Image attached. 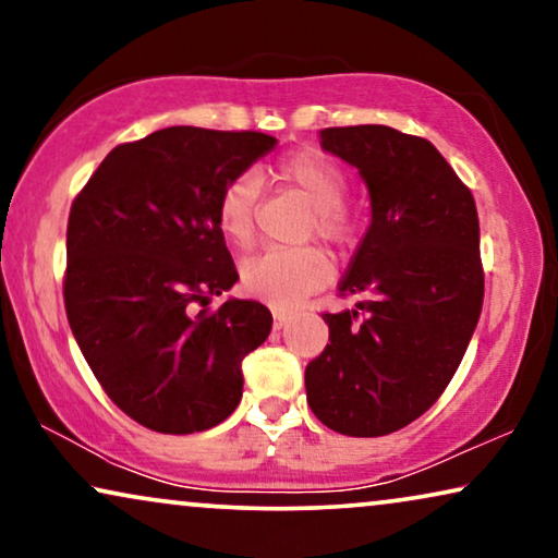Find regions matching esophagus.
<instances>
[{"mask_svg":"<svg viewBox=\"0 0 558 558\" xmlns=\"http://www.w3.org/2000/svg\"><path fill=\"white\" fill-rule=\"evenodd\" d=\"M289 319H292V315H289V312L274 310V330H281V327H284Z\"/></svg>","mask_w":558,"mask_h":558,"instance_id":"1","label":"esophagus"}]
</instances>
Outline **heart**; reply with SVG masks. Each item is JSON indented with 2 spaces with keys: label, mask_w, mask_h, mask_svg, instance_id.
Wrapping results in <instances>:
<instances>
[{
  "label": "heart",
  "mask_w": 558,
  "mask_h": 558,
  "mask_svg": "<svg viewBox=\"0 0 558 558\" xmlns=\"http://www.w3.org/2000/svg\"><path fill=\"white\" fill-rule=\"evenodd\" d=\"M281 185L292 187L312 205L307 239L319 235L327 246L345 248L355 241L357 220L348 208V174L325 151L304 147L284 155L274 167ZM262 182L254 172H243L220 190L216 220L228 243L248 248L256 239V210ZM330 279V262L315 246L274 248L248 256L241 264V284L248 294L287 310L307 300Z\"/></svg>",
  "instance_id": "b5f03b06"
}]
</instances>
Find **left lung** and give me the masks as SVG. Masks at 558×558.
<instances>
[{
  "mask_svg": "<svg viewBox=\"0 0 558 558\" xmlns=\"http://www.w3.org/2000/svg\"><path fill=\"white\" fill-rule=\"evenodd\" d=\"M323 147L357 167L371 228L342 277L355 310L323 319L330 342L307 363L315 416L348 437H384L445 393L483 310L475 197L422 136L391 126H330Z\"/></svg>",
  "mask_w": 558,
  "mask_h": 558,
  "instance_id": "1",
  "label": "left lung"
}]
</instances>
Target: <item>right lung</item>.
Listing matches in <instances>:
<instances>
[{
    "label": "right lung",
    "instance_id": "obj_1",
    "mask_svg": "<svg viewBox=\"0 0 558 558\" xmlns=\"http://www.w3.org/2000/svg\"><path fill=\"white\" fill-rule=\"evenodd\" d=\"M277 140L170 126L113 147L68 216L65 315L106 396L162 434L205 432L243 393L241 363L271 332L239 281L218 195Z\"/></svg>",
    "mask_w": 558,
    "mask_h": 558
}]
</instances>
